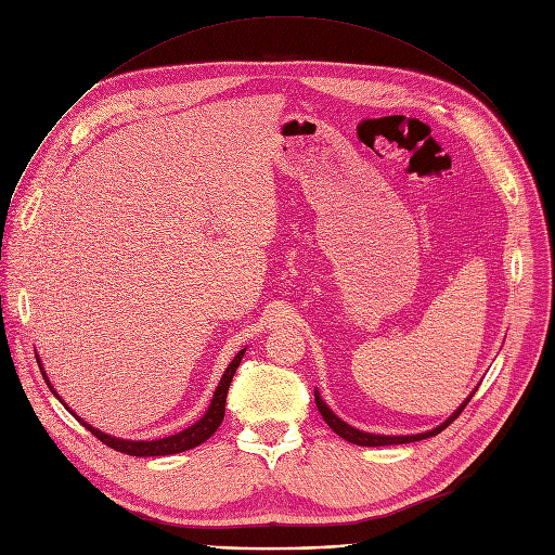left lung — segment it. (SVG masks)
<instances>
[{"label": "left lung", "instance_id": "left-lung-1", "mask_svg": "<svg viewBox=\"0 0 555 555\" xmlns=\"http://www.w3.org/2000/svg\"><path fill=\"white\" fill-rule=\"evenodd\" d=\"M476 393V391H474ZM474 393L468 396L455 411H453V415L449 417V420H444L440 426H436V429H431V431H426V434H417V436H377V434H366V431H360V429H353L351 424H347L345 420H339L326 404H324V400L320 398V393L315 391V404H318V411L322 413V417H324V422L331 426V429L339 436V438H345L347 442H351V444H360V447H389V444H406V442H417V440H424V438H431V436H438L440 431H444L447 426L464 411V406L472 402V398H474Z\"/></svg>", "mask_w": 555, "mask_h": 555}]
</instances>
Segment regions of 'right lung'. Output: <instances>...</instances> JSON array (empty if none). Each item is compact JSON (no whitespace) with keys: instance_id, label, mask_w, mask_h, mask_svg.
<instances>
[{"instance_id":"add662e5","label":"right lung","mask_w":555,"mask_h":555,"mask_svg":"<svg viewBox=\"0 0 555 555\" xmlns=\"http://www.w3.org/2000/svg\"><path fill=\"white\" fill-rule=\"evenodd\" d=\"M244 351H246V349H242V351L233 358V362L227 366V371H224V375H222V379H220V385H218L216 393H212V400H210L208 411H206L195 424H191L189 429H184V431H180V434H176V436L151 440V442H146V440H121V438L102 434L100 429H95V426L87 424V422H83L79 415H75V413L64 404V400L57 396V391H53L51 382H49V375L44 373V369H41V366H39V369H41V375H44V379H47L49 389L55 393V398L77 417L79 424L87 426V429H89L100 442H104L106 447H111V449H115V451H119V453H126V455L151 457V455H173V453L189 451V449H193V447L206 442L212 434L218 431V426H220L222 420H224V406H227V393H229V387H231V379H233V375H235V371H237V366H240V362H242V358H244ZM37 362H39V360H37Z\"/></svg>"}]
</instances>
